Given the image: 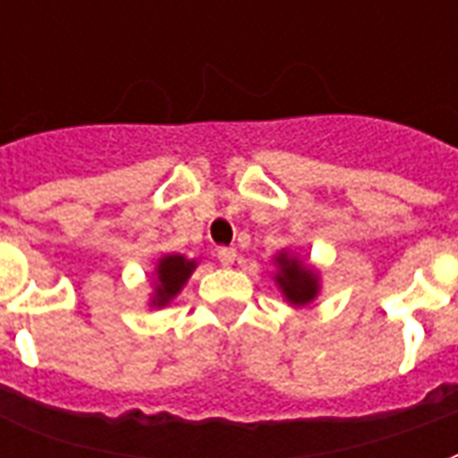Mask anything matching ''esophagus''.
<instances>
[{"label":"esophagus","mask_w":458,"mask_h":458,"mask_svg":"<svg viewBox=\"0 0 458 458\" xmlns=\"http://www.w3.org/2000/svg\"><path fill=\"white\" fill-rule=\"evenodd\" d=\"M216 255H218L220 265H225V267H228V265L235 262V255H238V252H235V248H218Z\"/></svg>","instance_id":"34e87169"}]
</instances>
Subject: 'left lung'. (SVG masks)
<instances>
[{
  "mask_svg": "<svg viewBox=\"0 0 458 458\" xmlns=\"http://www.w3.org/2000/svg\"><path fill=\"white\" fill-rule=\"evenodd\" d=\"M279 272H277V284L284 292V297L292 301V304H309L311 299L317 297L318 282L317 275L309 267H304L299 259L279 255L277 258Z\"/></svg>",
  "mask_w": 458,
  "mask_h": 458,
  "instance_id": "8db88e82",
  "label": "left lung"
}]
</instances>
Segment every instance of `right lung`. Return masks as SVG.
<instances>
[{
  "mask_svg": "<svg viewBox=\"0 0 458 458\" xmlns=\"http://www.w3.org/2000/svg\"><path fill=\"white\" fill-rule=\"evenodd\" d=\"M196 269V262L193 259L181 258V255H166L161 258L159 269V284H157V297H154V304L157 307H164L169 299H174L179 294V289L183 287V282L191 277V272Z\"/></svg>",
  "mask_w": 458,
  "mask_h": 458,
  "instance_id": "obj_1",
  "label": "right lung"
}]
</instances>
